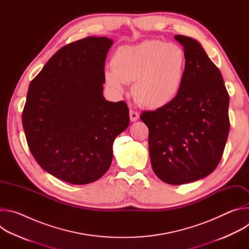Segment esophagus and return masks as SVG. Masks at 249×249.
<instances>
[{
    "label": "esophagus",
    "mask_w": 249,
    "mask_h": 249,
    "mask_svg": "<svg viewBox=\"0 0 249 249\" xmlns=\"http://www.w3.org/2000/svg\"><path fill=\"white\" fill-rule=\"evenodd\" d=\"M139 117H140V115L137 111H135L133 109L130 110V119H131V121H133V122L137 121L139 119Z\"/></svg>",
    "instance_id": "34e87169"
}]
</instances>
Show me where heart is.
Here are the masks:
<instances>
[{
	"instance_id": "obj_1",
	"label": "heart",
	"mask_w": 249,
	"mask_h": 249,
	"mask_svg": "<svg viewBox=\"0 0 249 249\" xmlns=\"http://www.w3.org/2000/svg\"><path fill=\"white\" fill-rule=\"evenodd\" d=\"M112 70L105 71V81L117 91L132 83L135 99L145 107L158 109L171 103L179 94L186 75L187 56L173 43L149 39L117 49Z\"/></svg>"
}]
</instances>
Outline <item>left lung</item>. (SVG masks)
<instances>
[{
  "label": "left lung",
  "instance_id": "obj_1",
  "mask_svg": "<svg viewBox=\"0 0 249 249\" xmlns=\"http://www.w3.org/2000/svg\"><path fill=\"white\" fill-rule=\"evenodd\" d=\"M174 38L187 56L182 89L171 103L140 117L149 128L154 172L165 183L180 185L204 178L219 164L230 131V97L201 44L183 35Z\"/></svg>",
  "mask_w": 249,
  "mask_h": 249
}]
</instances>
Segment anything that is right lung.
<instances>
[{
  "label": "right lung",
  "instance_id": "right-lung-1",
  "mask_svg": "<svg viewBox=\"0 0 249 249\" xmlns=\"http://www.w3.org/2000/svg\"><path fill=\"white\" fill-rule=\"evenodd\" d=\"M112 44L96 36L70 43L29 85L22 112L28 148L45 171L71 184L91 183L108 170L113 142L130 122L126 102L102 94Z\"/></svg>",
  "mask_w": 249,
  "mask_h": 249
}]
</instances>
